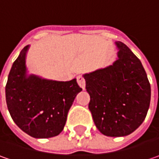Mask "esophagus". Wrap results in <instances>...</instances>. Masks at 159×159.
I'll list each match as a JSON object with an SVG mask.
<instances>
[{
	"label": "esophagus",
	"instance_id": "esophagus-1",
	"mask_svg": "<svg viewBox=\"0 0 159 159\" xmlns=\"http://www.w3.org/2000/svg\"><path fill=\"white\" fill-rule=\"evenodd\" d=\"M77 83H78V84H79V86L83 89V90H84L85 89V80L84 78V76H82V75H78L77 76Z\"/></svg>",
	"mask_w": 159,
	"mask_h": 159
}]
</instances>
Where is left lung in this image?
I'll use <instances>...</instances> for the list:
<instances>
[{"label":"left lung","instance_id":"left-lung-1","mask_svg":"<svg viewBox=\"0 0 159 159\" xmlns=\"http://www.w3.org/2000/svg\"><path fill=\"white\" fill-rule=\"evenodd\" d=\"M116 45L119 51L113 65L84 75L94 124L110 137L126 136L142 125L151 95L141 60L125 43Z\"/></svg>","mask_w":159,"mask_h":159}]
</instances>
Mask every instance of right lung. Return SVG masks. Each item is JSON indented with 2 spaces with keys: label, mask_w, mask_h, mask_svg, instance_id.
Here are the masks:
<instances>
[{
  "label": "right lung",
  "mask_w": 159,
  "mask_h": 159,
  "mask_svg": "<svg viewBox=\"0 0 159 159\" xmlns=\"http://www.w3.org/2000/svg\"><path fill=\"white\" fill-rule=\"evenodd\" d=\"M26 45L14 61L5 87L6 102L15 124L34 138L59 135L77 93L82 91L76 79L60 82L28 75Z\"/></svg>",
  "instance_id": "right-lung-1"
}]
</instances>
